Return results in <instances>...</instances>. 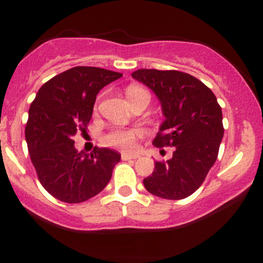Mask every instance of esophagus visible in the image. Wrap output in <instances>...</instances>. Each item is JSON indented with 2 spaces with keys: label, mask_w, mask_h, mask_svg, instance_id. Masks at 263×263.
Instances as JSON below:
<instances>
[{
  "label": "esophagus",
  "mask_w": 263,
  "mask_h": 263,
  "mask_svg": "<svg viewBox=\"0 0 263 263\" xmlns=\"http://www.w3.org/2000/svg\"><path fill=\"white\" fill-rule=\"evenodd\" d=\"M140 157V155H136V153H126L123 152L121 153V158L123 159V161H128V159H136Z\"/></svg>",
  "instance_id": "1"
}]
</instances>
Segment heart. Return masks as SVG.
I'll list each match as a JSON object with an SVG mask.
<instances>
[{
	"label": "heart",
	"mask_w": 263,
	"mask_h": 263,
	"mask_svg": "<svg viewBox=\"0 0 263 263\" xmlns=\"http://www.w3.org/2000/svg\"><path fill=\"white\" fill-rule=\"evenodd\" d=\"M144 91L141 87L137 86H129L126 90L127 93V98H132L136 92ZM142 131L140 128H121L117 127L111 129L110 132H107L106 135L102 137V143L105 146L114 147V148H119L122 151H131L135 148L136 141L138 137H141Z\"/></svg>",
	"instance_id": "obj_1"
}]
</instances>
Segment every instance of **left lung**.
<instances>
[{"instance_id":"8db88e82","label":"left lung","mask_w":263,"mask_h":263,"mask_svg":"<svg viewBox=\"0 0 263 263\" xmlns=\"http://www.w3.org/2000/svg\"><path fill=\"white\" fill-rule=\"evenodd\" d=\"M132 78L148 86L162 104L165 120L153 144L174 147L171 159L155 163L153 173L143 179L144 188L170 200L189 197L215 163L224 136L216 96L200 80L183 71L138 69Z\"/></svg>"}]
</instances>
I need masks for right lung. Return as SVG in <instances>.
Returning a JSON list of instances; mask_svg holds the SVG:
<instances>
[{"instance_id":"add662e5","label":"right lung","mask_w":263,"mask_h":263,"mask_svg":"<svg viewBox=\"0 0 263 263\" xmlns=\"http://www.w3.org/2000/svg\"><path fill=\"white\" fill-rule=\"evenodd\" d=\"M121 73L96 66H75L43 84L29 107L26 141L43 188L60 201L83 203L110 182L121 155L95 147L78 152L73 136L91 120L96 95Z\"/></svg>"}]
</instances>
